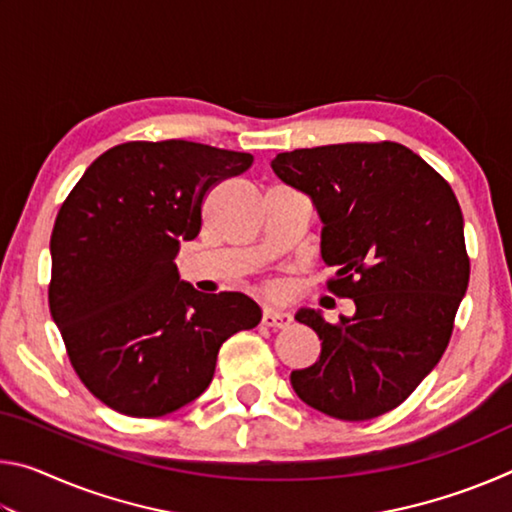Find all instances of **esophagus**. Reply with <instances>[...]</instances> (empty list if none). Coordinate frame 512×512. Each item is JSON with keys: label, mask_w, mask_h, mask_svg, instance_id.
<instances>
[{"label": "esophagus", "mask_w": 512, "mask_h": 512, "mask_svg": "<svg viewBox=\"0 0 512 512\" xmlns=\"http://www.w3.org/2000/svg\"><path fill=\"white\" fill-rule=\"evenodd\" d=\"M262 320H264L266 327H287V325H291L293 318H291L289 311H282V309H275V307H266Z\"/></svg>", "instance_id": "esophagus-1"}]
</instances>
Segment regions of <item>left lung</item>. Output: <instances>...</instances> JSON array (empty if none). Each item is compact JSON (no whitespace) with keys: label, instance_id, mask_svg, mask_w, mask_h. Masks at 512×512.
<instances>
[{"label":"left lung","instance_id":"8db88e82","mask_svg":"<svg viewBox=\"0 0 512 512\" xmlns=\"http://www.w3.org/2000/svg\"><path fill=\"white\" fill-rule=\"evenodd\" d=\"M271 167L311 198L323 221L320 255L336 266L327 289L357 307L339 323L298 311L323 343L314 366L291 372L293 391L339 420L393 411L443 357L470 282L461 205L397 142L296 149Z\"/></svg>","mask_w":512,"mask_h":512}]
</instances>
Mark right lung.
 <instances>
[{
	"mask_svg": "<svg viewBox=\"0 0 512 512\" xmlns=\"http://www.w3.org/2000/svg\"><path fill=\"white\" fill-rule=\"evenodd\" d=\"M253 155L164 140L99 155L51 232V318L76 375L133 418L196 400L223 341L262 320L246 293H201L178 275L180 244L201 232L205 194Z\"/></svg>",
	"mask_w": 512,
	"mask_h": 512,
	"instance_id": "add662e5",
	"label": "right lung"
}]
</instances>
